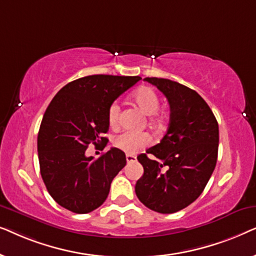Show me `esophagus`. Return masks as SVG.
Wrapping results in <instances>:
<instances>
[{"instance_id":"34e87169","label":"esophagus","mask_w":256,"mask_h":256,"mask_svg":"<svg viewBox=\"0 0 256 256\" xmlns=\"http://www.w3.org/2000/svg\"><path fill=\"white\" fill-rule=\"evenodd\" d=\"M126 160H127L128 163L135 162V160H136V156H135V155H132V154H127V155H126Z\"/></svg>"}]
</instances>
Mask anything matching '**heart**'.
Returning a JSON list of instances; mask_svg holds the SVG:
<instances>
[{
  "label": "heart",
  "mask_w": 256,
  "mask_h": 256,
  "mask_svg": "<svg viewBox=\"0 0 256 256\" xmlns=\"http://www.w3.org/2000/svg\"><path fill=\"white\" fill-rule=\"evenodd\" d=\"M134 104L148 116H154L160 110V99L158 94L152 87H140L132 94ZM120 116V106L118 102H113L108 108V122L110 126H116ZM150 138L146 134H138L132 132H124L113 138L115 148L122 150L127 154H134L143 146L149 144Z\"/></svg>",
  "instance_id": "b5f03b06"
}]
</instances>
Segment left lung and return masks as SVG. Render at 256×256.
<instances>
[{"mask_svg":"<svg viewBox=\"0 0 256 256\" xmlns=\"http://www.w3.org/2000/svg\"><path fill=\"white\" fill-rule=\"evenodd\" d=\"M166 96L169 128L158 144L138 156L144 174L136 182L140 202L158 213H174L194 202L208 184L218 157L219 127L205 100L188 87L146 78Z\"/></svg>","mask_w":256,"mask_h":256,"instance_id":"8db88e82","label":"left lung"}]
</instances>
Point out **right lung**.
<instances>
[{
    "label": "right lung",
    "instance_id": "1",
    "mask_svg": "<svg viewBox=\"0 0 256 256\" xmlns=\"http://www.w3.org/2000/svg\"><path fill=\"white\" fill-rule=\"evenodd\" d=\"M140 79L84 76L62 87L45 110L37 138L40 174L51 197L68 211L82 214L102 205L112 180L127 163L118 148L99 158L85 152L90 143L106 146L108 108Z\"/></svg>",
    "mask_w": 256,
    "mask_h": 256
}]
</instances>
